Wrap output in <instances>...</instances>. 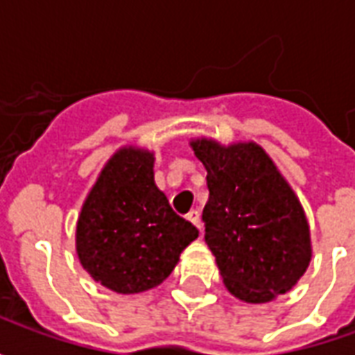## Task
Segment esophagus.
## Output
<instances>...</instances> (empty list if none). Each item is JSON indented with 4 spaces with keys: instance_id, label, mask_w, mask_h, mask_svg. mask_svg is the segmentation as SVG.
I'll list each match as a JSON object with an SVG mask.
<instances>
[{
    "instance_id": "obj_1",
    "label": "esophagus",
    "mask_w": 355,
    "mask_h": 355,
    "mask_svg": "<svg viewBox=\"0 0 355 355\" xmlns=\"http://www.w3.org/2000/svg\"><path fill=\"white\" fill-rule=\"evenodd\" d=\"M186 218H188V220H190V223H192L193 226H196V228H198V230H201V218H200V213H198V211H196V209H192V211H190V213H188V215H186Z\"/></svg>"
}]
</instances>
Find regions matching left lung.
<instances>
[{
	"label": "left lung",
	"mask_w": 355,
	"mask_h": 355,
	"mask_svg": "<svg viewBox=\"0 0 355 355\" xmlns=\"http://www.w3.org/2000/svg\"><path fill=\"white\" fill-rule=\"evenodd\" d=\"M207 171L205 243L226 289L262 304L291 291L312 259L304 209L270 155L254 142H190Z\"/></svg>",
	"instance_id": "8db88e82"
}]
</instances>
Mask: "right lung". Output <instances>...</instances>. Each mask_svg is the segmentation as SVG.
I'll return each instance as SVG.
<instances>
[{"instance_id": "right-lung-1", "label": "right lung", "mask_w": 355, "mask_h": 355, "mask_svg": "<svg viewBox=\"0 0 355 355\" xmlns=\"http://www.w3.org/2000/svg\"><path fill=\"white\" fill-rule=\"evenodd\" d=\"M198 234L155 186L154 154L127 146L110 157L81 207L76 251L94 282L132 295L169 277Z\"/></svg>"}]
</instances>
